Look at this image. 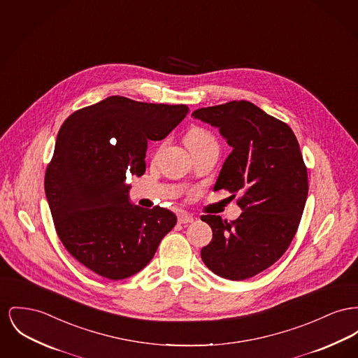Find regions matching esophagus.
<instances>
[{"label": "esophagus", "instance_id": "1", "mask_svg": "<svg viewBox=\"0 0 358 358\" xmlns=\"http://www.w3.org/2000/svg\"><path fill=\"white\" fill-rule=\"evenodd\" d=\"M193 222V217L188 215V213H182L178 216V223L180 224H187V223H192Z\"/></svg>", "mask_w": 358, "mask_h": 358}]
</instances>
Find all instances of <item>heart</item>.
Listing matches in <instances>:
<instances>
[{
  "instance_id": "b5f03b06",
  "label": "heart",
  "mask_w": 358,
  "mask_h": 358,
  "mask_svg": "<svg viewBox=\"0 0 358 358\" xmlns=\"http://www.w3.org/2000/svg\"><path fill=\"white\" fill-rule=\"evenodd\" d=\"M212 142H215V141L210 132L200 127H192L189 131L185 134V145L188 146V148H197V146L212 143Z\"/></svg>"
}]
</instances>
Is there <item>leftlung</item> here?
<instances>
[{"label":"left lung","mask_w":358,"mask_h":358,"mask_svg":"<svg viewBox=\"0 0 358 358\" xmlns=\"http://www.w3.org/2000/svg\"><path fill=\"white\" fill-rule=\"evenodd\" d=\"M192 116L217 127L231 146L213 190L239 193L243 210L231 223L201 216L212 229L203 262L223 278H250L272 266L297 231L308 194L299 142L288 124L245 100L200 108Z\"/></svg>","instance_id":"1"}]
</instances>
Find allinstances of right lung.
<instances>
[{
	"mask_svg": "<svg viewBox=\"0 0 358 358\" xmlns=\"http://www.w3.org/2000/svg\"><path fill=\"white\" fill-rule=\"evenodd\" d=\"M188 112L110 96L64 120L44 190L61 242L92 272L109 280L138 273L176 226L171 210L132 206L126 178L143 176L148 141L166 138Z\"/></svg>",
	"mask_w": 358,
	"mask_h": 358,
	"instance_id": "right-lung-1",
	"label": "right lung"
}]
</instances>
